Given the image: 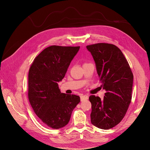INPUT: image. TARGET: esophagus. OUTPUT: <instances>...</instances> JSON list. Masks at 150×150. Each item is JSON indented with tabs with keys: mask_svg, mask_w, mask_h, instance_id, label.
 <instances>
[{
	"mask_svg": "<svg viewBox=\"0 0 150 150\" xmlns=\"http://www.w3.org/2000/svg\"><path fill=\"white\" fill-rule=\"evenodd\" d=\"M88 96H86V95H84V96H82L81 97V101H84V100H88Z\"/></svg>",
	"mask_w": 150,
	"mask_h": 150,
	"instance_id": "obj_1",
	"label": "esophagus"
}]
</instances>
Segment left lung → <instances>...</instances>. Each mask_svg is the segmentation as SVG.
<instances>
[{
    "instance_id": "obj_1",
    "label": "left lung",
    "mask_w": 150,
    "mask_h": 150,
    "mask_svg": "<svg viewBox=\"0 0 150 150\" xmlns=\"http://www.w3.org/2000/svg\"><path fill=\"white\" fill-rule=\"evenodd\" d=\"M95 61L101 86L106 92L103 100L91 96V121L96 127L111 129L123 119L132 98L133 74L122 51L114 44L98 43L86 46Z\"/></svg>"
}]
</instances>
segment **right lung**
<instances>
[{
    "mask_svg": "<svg viewBox=\"0 0 150 150\" xmlns=\"http://www.w3.org/2000/svg\"><path fill=\"white\" fill-rule=\"evenodd\" d=\"M80 46L52 45L35 58L28 72V98L44 125L59 129L69 123L79 96L61 93L58 83L64 77Z\"/></svg>",
    "mask_w": 150,
    "mask_h": 150,
    "instance_id": "obj_1",
    "label": "right lung"
}]
</instances>
